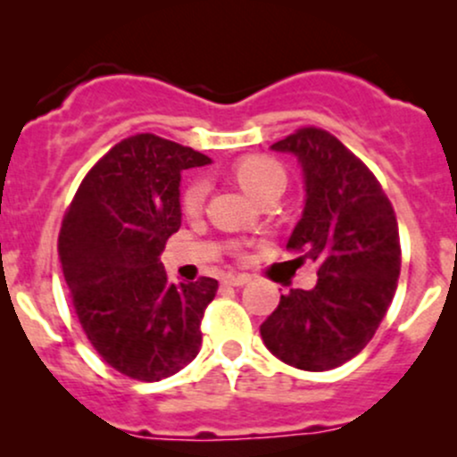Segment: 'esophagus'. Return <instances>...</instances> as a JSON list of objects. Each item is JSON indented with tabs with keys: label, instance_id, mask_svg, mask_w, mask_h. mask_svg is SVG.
I'll list each match as a JSON object with an SVG mask.
<instances>
[{
	"label": "esophagus",
	"instance_id": "obj_1",
	"mask_svg": "<svg viewBox=\"0 0 457 457\" xmlns=\"http://www.w3.org/2000/svg\"><path fill=\"white\" fill-rule=\"evenodd\" d=\"M225 286H243L249 282V275L247 273H228L223 275V279H220Z\"/></svg>",
	"mask_w": 457,
	"mask_h": 457
}]
</instances>
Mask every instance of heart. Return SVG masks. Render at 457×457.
<instances>
[{"label":"heart","instance_id":"heart-1","mask_svg":"<svg viewBox=\"0 0 457 457\" xmlns=\"http://www.w3.org/2000/svg\"><path fill=\"white\" fill-rule=\"evenodd\" d=\"M234 179L253 199H262L267 193H282L286 187V171L278 160L269 155H245L232 164ZM208 197V184L202 178L190 179L182 193V210L188 217H197Z\"/></svg>","mask_w":457,"mask_h":457}]
</instances>
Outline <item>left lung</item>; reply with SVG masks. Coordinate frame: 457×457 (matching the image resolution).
<instances>
[{
    "label": "left lung",
    "mask_w": 457,
    "mask_h": 457,
    "mask_svg": "<svg viewBox=\"0 0 457 457\" xmlns=\"http://www.w3.org/2000/svg\"><path fill=\"white\" fill-rule=\"evenodd\" d=\"M270 149L297 155L303 217L286 249L319 264L312 290L290 288L260 325L275 358L329 370L358 355L378 332L397 290V217L382 184L353 152L320 128H299Z\"/></svg>",
    "instance_id": "left-lung-1"
}]
</instances>
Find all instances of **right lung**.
I'll use <instances>...</instances> for the list:
<instances>
[{
    "label": "right lung",
    "instance_id": "right-lung-1",
    "mask_svg": "<svg viewBox=\"0 0 457 457\" xmlns=\"http://www.w3.org/2000/svg\"><path fill=\"white\" fill-rule=\"evenodd\" d=\"M208 155L137 134L114 145L64 212L58 255L79 325L119 373L160 382L193 362L219 282L175 286L160 253L182 225L179 173Z\"/></svg>",
    "mask_w": 457,
    "mask_h": 457
}]
</instances>
